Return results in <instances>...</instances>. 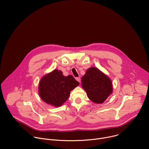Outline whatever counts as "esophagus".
<instances>
[{"label":"esophagus","instance_id":"1","mask_svg":"<svg viewBox=\"0 0 149 149\" xmlns=\"http://www.w3.org/2000/svg\"><path fill=\"white\" fill-rule=\"evenodd\" d=\"M75 79H76V80H77V81H78L79 83L81 82V78H80V77H77V78H76Z\"/></svg>","mask_w":149,"mask_h":149}]
</instances>
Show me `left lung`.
<instances>
[{"label": "left lung", "instance_id": "8db88e82", "mask_svg": "<svg viewBox=\"0 0 149 149\" xmlns=\"http://www.w3.org/2000/svg\"><path fill=\"white\" fill-rule=\"evenodd\" d=\"M81 82L87 96L95 103H103L113 93L111 79L97 68H88L82 77Z\"/></svg>", "mask_w": 149, "mask_h": 149}]
</instances>
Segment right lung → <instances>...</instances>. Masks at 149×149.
<instances>
[{"label":"right lung","instance_id":"obj_1","mask_svg":"<svg viewBox=\"0 0 149 149\" xmlns=\"http://www.w3.org/2000/svg\"><path fill=\"white\" fill-rule=\"evenodd\" d=\"M79 85L72 75L64 76L61 71L55 69L41 78L38 92L46 103L58 107L68 99L70 92Z\"/></svg>","mask_w":149,"mask_h":149}]
</instances>
